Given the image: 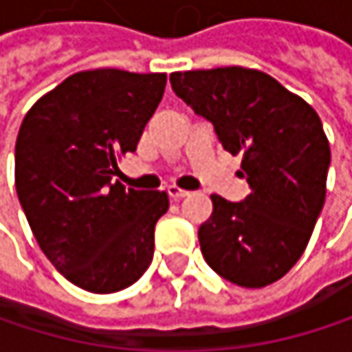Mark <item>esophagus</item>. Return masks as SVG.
<instances>
[{
	"mask_svg": "<svg viewBox=\"0 0 352 352\" xmlns=\"http://www.w3.org/2000/svg\"><path fill=\"white\" fill-rule=\"evenodd\" d=\"M167 193H169L173 199H183V197L189 195V191H185V189H181V187H177V185H169V187H167Z\"/></svg>",
	"mask_w": 352,
	"mask_h": 352,
	"instance_id": "1",
	"label": "esophagus"
}]
</instances>
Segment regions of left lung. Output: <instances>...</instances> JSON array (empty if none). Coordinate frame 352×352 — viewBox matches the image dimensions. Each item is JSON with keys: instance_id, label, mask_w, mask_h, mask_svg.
<instances>
[{"instance_id": "1", "label": "left lung", "mask_w": 352, "mask_h": 352, "mask_svg": "<svg viewBox=\"0 0 352 352\" xmlns=\"http://www.w3.org/2000/svg\"><path fill=\"white\" fill-rule=\"evenodd\" d=\"M171 87L214 124L224 151L243 155L250 187L243 201L212 195L214 212L197 232L206 263L241 287L281 279L306 250L326 197L330 146L314 107L243 67L171 73Z\"/></svg>"}]
</instances>
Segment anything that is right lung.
<instances>
[{"label":"right lung","instance_id":"add662e5","mask_svg":"<svg viewBox=\"0 0 352 352\" xmlns=\"http://www.w3.org/2000/svg\"><path fill=\"white\" fill-rule=\"evenodd\" d=\"M165 85V73L81 71L40 98L20 126L18 199L42 252L85 292L126 289L153 261L155 224L169 197L113 179Z\"/></svg>","mask_w":352,"mask_h":352}]
</instances>
